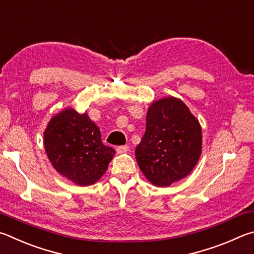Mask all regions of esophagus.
<instances>
[{
	"label": "esophagus",
	"mask_w": 254,
	"mask_h": 254,
	"mask_svg": "<svg viewBox=\"0 0 254 254\" xmlns=\"http://www.w3.org/2000/svg\"><path fill=\"white\" fill-rule=\"evenodd\" d=\"M128 150H129V146H127V145H125V146H118V147L116 148V152H117V154L127 153Z\"/></svg>",
	"instance_id": "1"
}]
</instances>
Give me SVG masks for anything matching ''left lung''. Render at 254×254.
<instances>
[{
	"mask_svg": "<svg viewBox=\"0 0 254 254\" xmlns=\"http://www.w3.org/2000/svg\"><path fill=\"white\" fill-rule=\"evenodd\" d=\"M202 154V128L183 101L165 97L150 104L146 131L136 147L140 171L155 186L185 179Z\"/></svg>",
	"mask_w": 254,
	"mask_h": 254,
	"instance_id": "8db88e82",
	"label": "left lung"
}]
</instances>
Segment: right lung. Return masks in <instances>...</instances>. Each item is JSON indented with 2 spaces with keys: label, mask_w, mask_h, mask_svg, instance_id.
Here are the masks:
<instances>
[{
  "label": "right lung",
  "mask_w": 254,
  "mask_h": 254,
  "mask_svg": "<svg viewBox=\"0 0 254 254\" xmlns=\"http://www.w3.org/2000/svg\"><path fill=\"white\" fill-rule=\"evenodd\" d=\"M43 145L53 168L79 186L99 181L116 154L102 144L99 128L88 114H79L71 107L49 120Z\"/></svg>",
  "instance_id": "1"
}]
</instances>
